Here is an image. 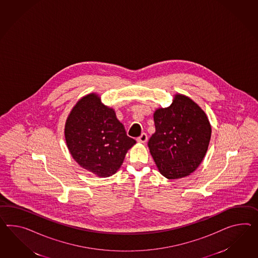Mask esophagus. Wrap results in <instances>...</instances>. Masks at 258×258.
Returning a JSON list of instances; mask_svg holds the SVG:
<instances>
[{"label": "esophagus", "mask_w": 258, "mask_h": 258, "mask_svg": "<svg viewBox=\"0 0 258 258\" xmlns=\"http://www.w3.org/2000/svg\"><path fill=\"white\" fill-rule=\"evenodd\" d=\"M139 142H140V143H145L146 141L148 140V136H147V134L146 133H142L141 134V136L139 137V138H138V139H137Z\"/></svg>", "instance_id": "34e87169"}]
</instances>
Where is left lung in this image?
<instances>
[{
	"label": "left lung",
	"mask_w": 258,
	"mask_h": 258,
	"mask_svg": "<svg viewBox=\"0 0 258 258\" xmlns=\"http://www.w3.org/2000/svg\"><path fill=\"white\" fill-rule=\"evenodd\" d=\"M155 133L148 142L160 173L183 178L195 171L205 156L212 128L205 112L192 100L177 94L171 106L153 114Z\"/></svg>",
	"instance_id": "obj_1"
}]
</instances>
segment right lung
<instances>
[{
	"label": "right lung",
	"mask_w": 258,
	"mask_h": 258,
	"mask_svg": "<svg viewBox=\"0 0 258 258\" xmlns=\"http://www.w3.org/2000/svg\"><path fill=\"white\" fill-rule=\"evenodd\" d=\"M64 134L73 158L83 168L104 178L116 173L127 151L136 144L112 108L102 105L93 93L74 106Z\"/></svg>",
	"instance_id": "obj_1"
}]
</instances>
